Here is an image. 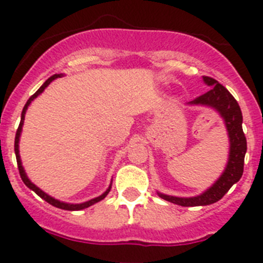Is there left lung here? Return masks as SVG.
I'll use <instances>...</instances> for the list:
<instances>
[{
	"label": "left lung",
	"instance_id": "8db88e82",
	"mask_svg": "<svg viewBox=\"0 0 263 263\" xmlns=\"http://www.w3.org/2000/svg\"><path fill=\"white\" fill-rule=\"evenodd\" d=\"M203 79L205 81V84L210 85L211 89L204 95H201V96L192 100L190 104L212 106L221 115V117L225 121L228 134H229L231 152H229V159H228V164L224 174L204 194L195 197H175L158 194L164 200L182 206L210 205V204L216 203L231 190L234 183L240 180L243 173L246 137L242 130V113H241L240 105L236 101V99L229 93V90L224 85L220 84L217 80L210 78V76H203Z\"/></svg>",
	"mask_w": 263,
	"mask_h": 263
}]
</instances>
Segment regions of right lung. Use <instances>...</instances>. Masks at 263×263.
Returning <instances> with one entry per match:
<instances>
[{"mask_svg": "<svg viewBox=\"0 0 263 263\" xmlns=\"http://www.w3.org/2000/svg\"><path fill=\"white\" fill-rule=\"evenodd\" d=\"M57 78H60V75H53V76H51V78H48L47 80L45 81V84L42 85V87L39 88L38 90H36L35 93L32 95V96L30 97L29 100H27L26 105L23 106L22 116H21L20 126H18V129H17V133H15V141H14V150H15V157H17V164H18V170H20V175H21V178H22L23 183H25V184H26L27 187L30 188V190H32V191L35 192V194L38 195V196H41L42 199H43V200L47 201L48 204H51V205H53V206H57V208H60V210H66V211H80V210H84V208H88V206H90V205H93L95 203H99L100 200H103L104 197H105L106 195L109 194V191H110V187H109L108 190H106V191L104 192L103 195H101V196L95 197V199H92V200H89V201H85V203H81V204H67V203H63V201H59V200H57V199H53V197L48 196V195H47V194H45V192L42 191V190H39V188L36 187L35 184H32V183L30 182L29 178H27L26 174H25V170H23L22 163H21L20 150H18V142H20V136H21V132H22L23 120H25V113H26V110H27V106L30 105V103H31L32 100L35 99V97L38 96V95H41L42 92H43V90H45V88L47 87L48 84H50L51 81L55 80V79H57Z\"/></svg>", "mask_w": 263, "mask_h": 263, "instance_id": "add662e5", "label": "right lung"}]
</instances>
